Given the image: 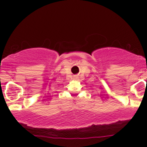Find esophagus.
<instances>
[{
	"label": "esophagus",
	"instance_id": "34e87169",
	"mask_svg": "<svg viewBox=\"0 0 147 147\" xmlns=\"http://www.w3.org/2000/svg\"><path fill=\"white\" fill-rule=\"evenodd\" d=\"M75 78H78V77H77V76H75Z\"/></svg>",
	"mask_w": 147,
	"mask_h": 147
}]
</instances>
